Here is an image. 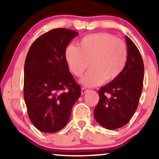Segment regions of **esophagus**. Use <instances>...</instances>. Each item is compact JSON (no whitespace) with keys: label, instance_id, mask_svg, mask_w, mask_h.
Instances as JSON below:
<instances>
[{"label":"esophagus","instance_id":"obj_1","mask_svg":"<svg viewBox=\"0 0 159 159\" xmlns=\"http://www.w3.org/2000/svg\"><path fill=\"white\" fill-rule=\"evenodd\" d=\"M87 91H88V90H87V89L84 88V87H82V88H81V94H82V95L85 94L87 92Z\"/></svg>","mask_w":159,"mask_h":159}]
</instances>
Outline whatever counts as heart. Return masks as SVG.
<instances>
[{
    "label": "heart",
    "mask_w": 159,
    "mask_h": 159,
    "mask_svg": "<svg viewBox=\"0 0 159 159\" xmlns=\"http://www.w3.org/2000/svg\"><path fill=\"white\" fill-rule=\"evenodd\" d=\"M65 57L69 70L76 77H81L90 63L91 69L81 83L86 87H96L104 81H113L122 73L126 65L128 50L121 39L101 33L83 37L78 47L69 45Z\"/></svg>",
    "instance_id": "heart-1"
}]
</instances>
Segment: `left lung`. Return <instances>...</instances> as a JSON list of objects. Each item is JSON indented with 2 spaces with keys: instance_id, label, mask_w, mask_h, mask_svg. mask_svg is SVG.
Segmentation results:
<instances>
[{
  "instance_id": "1",
  "label": "left lung",
  "mask_w": 159,
  "mask_h": 159,
  "mask_svg": "<svg viewBox=\"0 0 159 159\" xmlns=\"http://www.w3.org/2000/svg\"><path fill=\"white\" fill-rule=\"evenodd\" d=\"M128 58L122 73L98 91L94 117L102 126L114 130L129 123L137 110L143 89V62L132 40L125 36Z\"/></svg>"
}]
</instances>
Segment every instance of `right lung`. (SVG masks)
<instances>
[{
  "instance_id": "obj_1",
  "label": "right lung",
  "mask_w": 159,
  "mask_h": 159,
  "mask_svg": "<svg viewBox=\"0 0 159 159\" xmlns=\"http://www.w3.org/2000/svg\"><path fill=\"white\" fill-rule=\"evenodd\" d=\"M78 35L69 29H53L36 39L27 54L24 98L30 121L42 132L64 128L81 96L65 57L67 45Z\"/></svg>"
}]
</instances>
